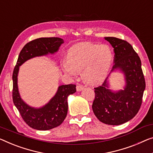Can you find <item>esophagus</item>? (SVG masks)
Returning a JSON list of instances; mask_svg holds the SVG:
<instances>
[{
  "label": "esophagus",
  "mask_w": 153,
  "mask_h": 153,
  "mask_svg": "<svg viewBox=\"0 0 153 153\" xmlns=\"http://www.w3.org/2000/svg\"><path fill=\"white\" fill-rule=\"evenodd\" d=\"M84 88V86L80 85V84H77L76 86V90L77 91H81Z\"/></svg>",
  "instance_id": "esophagus-1"
}]
</instances>
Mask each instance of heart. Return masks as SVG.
Segmentation results:
<instances>
[{
	"label": "heart",
	"instance_id": "obj_1",
	"mask_svg": "<svg viewBox=\"0 0 153 153\" xmlns=\"http://www.w3.org/2000/svg\"><path fill=\"white\" fill-rule=\"evenodd\" d=\"M113 59L112 50L108 45L81 42L70 48L67 59L62 61V68L65 74L72 76L82 71L84 80L95 84L105 78Z\"/></svg>",
	"mask_w": 153,
	"mask_h": 153
}]
</instances>
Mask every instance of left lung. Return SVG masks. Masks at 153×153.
Segmentation results:
<instances>
[{"mask_svg": "<svg viewBox=\"0 0 153 153\" xmlns=\"http://www.w3.org/2000/svg\"><path fill=\"white\" fill-rule=\"evenodd\" d=\"M104 39L112 45L115 53V65L111 73L120 70L124 75L126 84L124 90L113 91L109 89L107 77L101 86L94 88L92 108L100 122L120 125L133 119L140 110L146 88L145 79L140 57L131 44L115 37Z\"/></svg>", "mask_w": 153, "mask_h": 153, "instance_id": "obj_1", "label": "left lung"}]
</instances>
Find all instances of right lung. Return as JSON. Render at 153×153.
<instances>
[{"label":"right lung","instance_id":"obj_1","mask_svg":"<svg viewBox=\"0 0 153 153\" xmlns=\"http://www.w3.org/2000/svg\"><path fill=\"white\" fill-rule=\"evenodd\" d=\"M64 40L60 38H40L27 43L20 52L13 69L12 97L14 105L22 119L28 126L39 131H47L56 128L63 122L68 111L67 98L76 92L75 84L61 85L56 95L47 104L40 108H33L27 104L20 97L18 88L19 67L25 62L34 57L53 54L58 51Z\"/></svg>","mask_w":153,"mask_h":153}]
</instances>
